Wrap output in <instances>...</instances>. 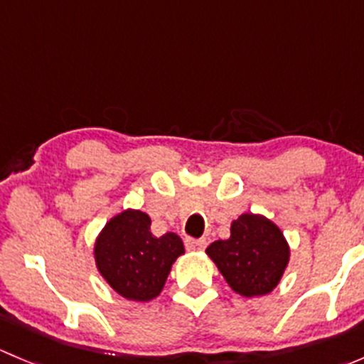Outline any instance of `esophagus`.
Segmentation results:
<instances>
[{
    "instance_id": "34e87169",
    "label": "esophagus",
    "mask_w": 364,
    "mask_h": 364,
    "mask_svg": "<svg viewBox=\"0 0 364 364\" xmlns=\"http://www.w3.org/2000/svg\"><path fill=\"white\" fill-rule=\"evenodd\" d=\"M205 240H193V237H185V247L190 252H199L205 248Z\"/></svg>"
}]
</instances>
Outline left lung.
<instances>
[{"label": "left lung", "instance_id": "1", "mask_svg": "<svg viewBox=\"0 0 364 364\" xmlns=\"http://www.w3.org/2000/svg\"><path fill=\"white\" fill-rule=\"evenodd\" d=\"M232 291L245 297L273 291L289 262L282 230L260 215H241L230 225L229 240L205 248Z\"/></svg>", "mask_w": 364, "mask_h": 364}]
</instances>
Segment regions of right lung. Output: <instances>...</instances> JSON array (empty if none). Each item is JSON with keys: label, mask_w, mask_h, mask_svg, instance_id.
Segmentation results:
<instances>
[{"label": "right lung", "mask_w": 364, "mask_h": 364, "mask_svg": "<svg viewBox=\"0 0 364 364\" xmlns=\"http://www.w3.org/2000/svg\"><path fill=\"white\" fill-rule=\"evenodd\" d=\"M151 220L142 211H123L105 225L95 245L102 277L117 294L149 301L164 289L174 260L185 247L178 234L153 236Z\"/></svg>", "instance_id": "1"}]
</instances>
